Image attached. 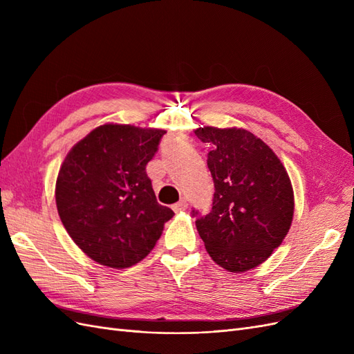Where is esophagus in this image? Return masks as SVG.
I'll use <instances>...</instances> for the list:
<instances>
[{
	"instance_id": "34e87169",
	"label": "esophagus",
	"mask_w": 354,
	"mask_h": 354,
	"mask_svg": "<svg viewBox=\"0 0 354 354\" xmlns=\"http://www.w3.org/2000/svg\"><path fill=\"white\" fill-rule=\"evenodd\" d=\"M187 201L186 199H181V201H178L177 203H174L173 205V209H174V212H181V211H185V209H187Z\"/></svg>"
}]
</instances>
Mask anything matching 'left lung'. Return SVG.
Wrapping results in <instances>:
<instances>
[{
	"label": "left lung",
	"mask_w": 354,
	"mask_h": 354,
	"mask_svg": "<svg viewBox=\"0 0 354 354\" xmlns=\"http://www.w3.org/2000/svg\"><path fill=\"white\" fill-rule=\"evenodd\" d=\"M195 134L211 146L207 164L214 180L211 211L192 209L199 236L223 269H254L291 227V180L272 149L250 131L203 127Z\"/></svg>",
	"instance_id": "1"
}]
</instances>
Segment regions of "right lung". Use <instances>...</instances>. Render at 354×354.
<instances>
[{
    "instance_id": "add662e5",
    "label": "right lung",
    "mask_w": 354,
    "mask_h": 354,
    "mask_svg": "<svg viewBox=\"0 0 354 354\" xmlns=\"http://www.w3.org/2000/svg\"><path fill=\"white\" fill-rule=\"evenodd\" d=\"M164 130L106 124L72 147L56 183L69 236L90 259L125 269L152 251L174 212L160 205L146 173Z\"/></svg>"
}]
</instances>
